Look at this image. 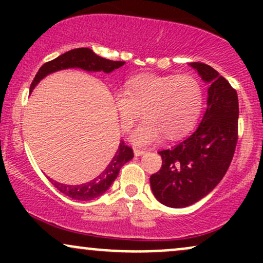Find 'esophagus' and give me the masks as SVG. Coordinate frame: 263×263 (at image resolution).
I'll use <instances>...</instances> for the list:
<instances>
[{
	"label": "esophagus",
	"instance_id": "1",
	"mask_svg": "<svg viewBox=\"0 0 263 263\" xmlns=\"http://www.w3.org/2000/svg\"><path fill=\"white\" fill-rule=\"evenodd\" d=\"M144 152H146V151H143V149H138V148L134 149V153H135L136 157H140L142 155H144Z\"/></svg>",
	"mask_w": 263,
	"mask_h": 263
}]
</instances>
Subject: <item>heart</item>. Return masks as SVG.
I'll use <instances>...</instances> for the list:
<instances>
[{
	"instance_id": "heart-1",
	"label": "heart",
	"mask_w": 263,
	"mask_h": 263,
	"mask_svg": "<svg viewBox=\"0 0 263 263\" xmlns=\"http://www.w3.org/2000/svg\"><path fill=\"white\" fill-rule=\"evenodd\" d=\"M114 106L123 131L142 115L144 120L129 135L138 147L182 137L193 128L203 106L200 81L189 74H143L132 78L122 92L114 96Z\"/></svg>"
}]
</instances>
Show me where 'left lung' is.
I'll return each instance as SVG.
<instances>
[{"label": "left lung", "mask_w": 263, "mask_h": 263, "mask_svg": "<svg viewBox=\"0 0 263 263\" xmlns=\"http://www.w3.org/2000/svg\"><path fill=\"white\" fill-rule=\"evenodd\" d=\"M190 66L209 84L206 111L189 137L159 151L162 168L149 178L153 195L170 208L189 206L209 194L228 172L237 143L236 90L210 65Z\"/></svg>", "instance_id": "left-lung-1"}]
</instances>
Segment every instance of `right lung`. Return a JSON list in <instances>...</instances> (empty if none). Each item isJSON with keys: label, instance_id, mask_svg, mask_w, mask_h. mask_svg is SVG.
Returning a JSON list of instances; mask_svg holds the SVG:
<instances>
[{"label": "right lung", "instance_id": "right-lung-1", "mask_svg": "<svg viewBox=\"0 0 263 263\" xmlns=\"http://www.w3.org/2000/svg\"><path fill=\"white\" fill-rule=\"evenodd\" d=\"M123 64H125V62H114V60L99 57L90 48H77V49L69 50V52L59 55L58 58L42 65L32 81L29 91L32 92L39 81L44 79L47 75L59 70H64V69L80 68L83 70L92 71V73L104 71V73L108 74L114 71L115 69L121 68ZM132 158H134V151L121 141L116 153L105 167V170L90 182L79 184V185H68V184L58 183L52 179L50 180H52L53 185L60 190L63 194H65L66 197L75 199V200H92V199L100 197L110 188L111 184L119 176V172L122 165L131 161Z\"/></svg>", "mask_w": 263, "mask_h": 263}]
</instances>
